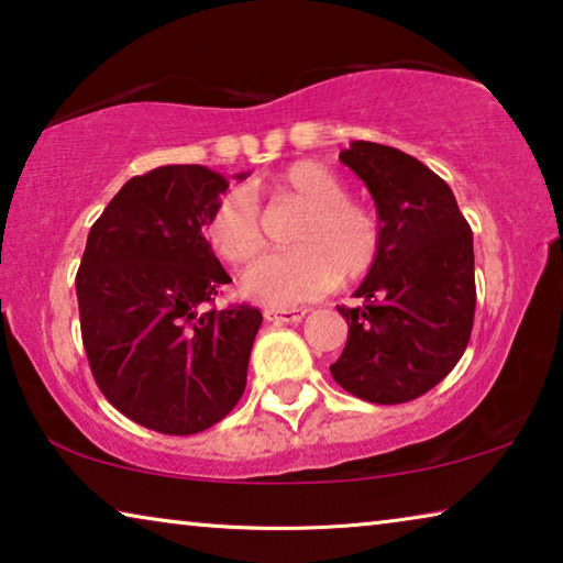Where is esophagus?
Segmentation results:
<instances>
[{"label": "esophagus", "instance_id": "obj_1", "mask_svg": "<svg viewBox=\"0 0 563 563\" xmlns=\"http://www.w3.org/2000/svg\"><path fill=\"white\" fill-rule=\"evenodd\" d=\"M265 318L273 323H298L306 318L303 308H288V310H265Z\"/></svg>", "mask_w": 563, "mask_h": 563}]
</instances>
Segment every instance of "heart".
I'll list each match as a JSON object with an SVG mask.
<instances>
[{"mask_svg":"<svg viewBox=\"0 0 563 563\" xmlns=\"http://www.w3.org/2000/svg\"><path fill=\"white\" fill-rule=\"evenodd\" d=\"M273 199L308 207L292 242L298 247L260 257L242 288L260 303L290 308L335 288L341 275L356 280L372 271L382 247V228L372 209L349 199L346 181L321 162H296L265 184ZM205 238L217 257L245 265L263 247L260 209L247 189H230L209 212Z\"/></svg>","mask_w":563,"mask_h":563,"instance_id":"1","label":"heart"}]
</instances>
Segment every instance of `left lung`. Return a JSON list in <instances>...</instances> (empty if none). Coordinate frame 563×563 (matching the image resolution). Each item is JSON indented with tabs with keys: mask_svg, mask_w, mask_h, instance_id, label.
<instances>
[{
	"mask_svg": "<svg viewBox=\"0 0 563 563\" xmlns=\"http://www.w3.org/2000/svg\"><path fill=\"white\" fill-rule=\"evenodd\" d=\"M339 158L372 191L379 257L339 306L349 339L333 379L374 405H405L448 376L465 354L475 318L473 232L455 195L405 151L354 141Z\"/></svg>",
	"mask_w": 563,
	"mask_h": 563,
	"instance_id": "1",
	"label": "left lung"
}]
</instances>
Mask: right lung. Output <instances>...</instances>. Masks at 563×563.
<instances>
[{
	"label": "right lung",
	"instance_id": "right-lung-1",
	"mask_svg": "<svg viewBox=\"0 0 563 563\" xmlns=\"http://www.w3.org/2000/svg\"><path fill=\"white\" fill-rule=\"evenodd\" d=\"M224 191L228 179L199 164L133 176L90 228L75 275L98 389L162 434L217 424L247 384L263 313L247 303L209 308L230 275L201 228Z\"/></svg>",
	"mask_w": 563,
	"mask_h": 563
}]
</instances>
